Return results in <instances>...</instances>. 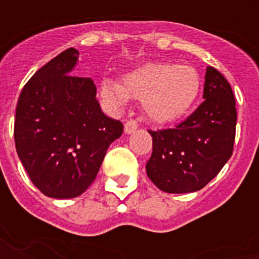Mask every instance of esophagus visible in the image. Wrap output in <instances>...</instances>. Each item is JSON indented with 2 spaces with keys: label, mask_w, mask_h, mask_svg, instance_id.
<instances>
[{
  "label": "esophagus",
  "mask_w": 259,
  "mask_h": 259,
  "mask_svg": "<svg viewBox=\"0 0 259 259\" xmlns=\"http://www.w3.org/2000/svg\"><path fill=\"white\" fill-rule=\"evenodd\" d=\"M137 127H139V124H137L136 120H127V122L124 123V133L130 135V133H133Z\"/></svg>",
  "instance_id": "1"
}]
</instances>
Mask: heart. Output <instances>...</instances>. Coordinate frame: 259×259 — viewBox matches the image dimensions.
<instances>
[{
  "instance_id": "heart-1",
  "label": "heart",
  "mask_w": 259,
  "mask_h": 259,
  "mask_svg": "<svg viewBox=\"0 0 259 259\" xmlns=\"http://www.w3.org/2000/svg\"><path fill=\"white\" fill-rule=\"evenodd\" d=\"M201 91V76L191 65L150 62L124 74L123 85L102 80L100 96L111 109H122L132 98L157 123L178 120L190 111Z\"/></svg>"
}]
</instances>
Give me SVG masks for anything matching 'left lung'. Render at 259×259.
Segmentation results:
<instances>
[{
	"label": "left lung",
	"mask_w": 259,
	"mask_h": 259,
	"mask_svg": "<svg viewBox=\"0 0 259 259\" xmlns=\"http://www.w3.org/2000/svg\"><path fill=\"white\" fill-rule=\"evenodd\" d=\"M202 98L200 107L174 129L148 130L152 154L147 175L165 193L201 190L232 157L236 100L228 80L212 66L206 68Z\"/></svg>",
	"instance_id": "obj_1"
}]
</instances>
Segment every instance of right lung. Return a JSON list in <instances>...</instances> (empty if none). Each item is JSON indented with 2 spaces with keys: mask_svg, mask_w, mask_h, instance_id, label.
I'll list each match as a JSON object with an SVG mask.
<instances>
[{
  "mask_svg": "<svg viewBox=\"0 0 259 259\" xmlns=\"http://www.w3.org/2000/svg\"><path fill=\"white\" fill-rule=\"evenodd\" d=\"M77 59L74 48L51 59L26 83L16 105V152L33 185L53 198L83 194L123 133L122 122L101 111L94 81L70 74Z\"/></svg>",
  "mask_w": 259,
  "mask_h": 259,
  "instance_id": "add662e5",
  "label": "right lung"
}]
</instances>
